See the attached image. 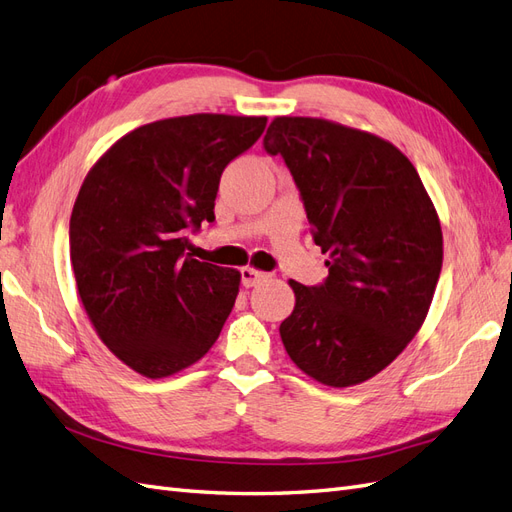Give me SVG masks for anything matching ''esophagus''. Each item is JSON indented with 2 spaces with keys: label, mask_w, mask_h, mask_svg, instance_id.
Returning a JSON list of instances; mask_svg holds the SVG:
<instances>
[{
  "label": "esophagus",
  "mask_w": 512,
  "mask_h": 512,
  "mask_svg": "<svg viewBox=\"0 0 512 512\" xmlns=\"http://www.w3.org/2000/svg\"><path fill=\"white\" fill-rule=\"evenodd\" d=\"M265 278H267V273H260V271L250 269V267L241 269V284H243L245 288H252V286L260 284Z\"/></svg>",
  "instance_id": "esophagus-1"
}]
</instances>
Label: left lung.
Segmentation results:
<instances>
[{
	"instance_id": "left-lung-1",
	"label": "left lung",
	"mask_w": 512,
	"mask_h": 512,
	"mask_svg": "<svg viewBox=\"0 0 512 512\" xmlns=\"http://www.w3.org/2000/svg\"><path fill=\"white\" fill-rule=\"evenodd\" d=\"M262 148L299 189L312 239L329 254L316 286L290 280L280 325L290 359L331 388L392 364L422 327L444 258L435 206L396 146L321 118H275Z\"/></svg>"
}]
</instances>
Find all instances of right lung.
Returning <instances> with one entry per match:
<instances>
[{
  "mask_svg": "<svg viewBox=\"0 0 512 512\" xmlns=\"http://www.w3.org/2000/svg\"><path fill=\"white\" fill-rule=\"evenodd\" d=\"M267 118L196 114L127 133L88 172L71 215V262L96 334L124 364L161 379L198 362L222 331L241 273L187 254L215 222L226 165Z\"/></svg>",
  "mask_w": 512,
  "mask_h": 512,
  "instance_id": "1",
  "label": "right lung"
}]
</instances>
